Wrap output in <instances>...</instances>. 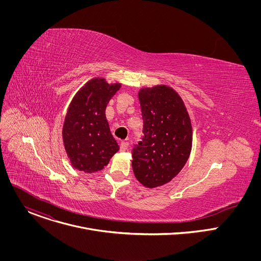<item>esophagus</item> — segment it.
<instances>
[{
  "instance_id": "34e87169",
  "label": "esophagus",
  "mask_w": 261,
  "mask_h": 261,
  "mask_svg": "<svg viewBox=\"0 0 261 261\" xmlns=\"http://www.w3.org/2000/svg\"><path fill=\"white\" fill-rule=\"evenodd\" d=\"M128 146H129V142H128V141H122L121 144H120L121 151H122V152H125V151L127 150V148H128Z\"/></svg>"
}]
</instances>
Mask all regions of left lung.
I'll list each match as a JSON object with an SVG mask.
<instances>
[{
    "instance_id": "1",
    "label": "left lung",
    "mask_w": 261,
    "mask_h": 261,
    "mask_svg": "<svg viewBox=\"0 0 261 261\" xmlns=\"http://www.w3.org/2000/svg\"><path fill=\"white\" fill-rule=\"evenodd\" d=\"M143 120L142 140L132 151V168L146 188L169 182L188 161L192 148V125L180 96L158 85L138 92Z\"/></svg>"
}]
</instances>
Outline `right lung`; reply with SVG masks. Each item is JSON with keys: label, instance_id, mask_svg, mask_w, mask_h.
I'll list each match as a JSON object with an SVG mask.
<instances>
[{"label": "right lung", "instance_id": "right-lung-1", "mask_svg": "<svg viewBox=\"0 0 261 261\" xmlns=\"http://www.w3.org/2000/svg\"><path fill=\"white\" fill-rule=\"evenodd\" d=\"M120 83L108 84L94 77L73 97L65 117L62 136L71 165L92 173L106 166L120 146L109 129L105 109L120 90Z\"/></svg>", "mask_w": 261, "mask_h": 261}]
</instances>
